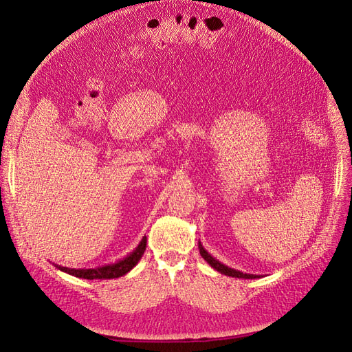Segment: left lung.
<instances>
[{"instance_id":"8db88e82","label":"left lung","mask_w":352,"mask_h":352,"mask_svg":"<svg viewBox=\"0 0 352 352\" xmlns=\"http://www.w3.org/2000/svg\"><path fill=\"white\" fill-rule=\"evenodd\" d=\"M199 250H200V255L204 258V261H207V264H209L210 267H213L216 271H219L220 274H225V276H229V277H235V278H245V280H252V278H258L259 277V276H255V274H246V272L238 271L235 268H230V267L222 264L220 261H217L216 258H213L209 252H207L203 248L201 242H199Z\"/></svg>"}]
</instances>
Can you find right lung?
Masks as SVG:
<instances>
[{
    "label": "right lung",
    "instance_id": "obj_1",
    "mask_svg": "<svg viewBox=\"0 0 352 352\" xmlns=\"http://www.w3.org/2000/svg\"><path fill=\"white\" fill-rule=\"evenodd\" d=\"M146 250V236H143L142 241L136 248L130 252L127 256L119 259L113 264L107 265H101L96 268H68V267H62L58 264H54L58 270L68 272L71 276H75L78 278H87V280H109V278H119L132 270L142 258L143 252Z\"/></svg>",
    "mask_w": 352,
    "mask_h": 352
}]
</instances>
